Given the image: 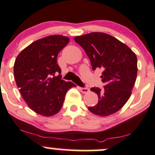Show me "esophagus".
<instances>
[{
  "label": "esophagus",
  "instance_id": "34e87169",
  "mask_svg": "<svg viewBox=\"0 0 155 155\" xmlns=\"http://www.w3.org/2000/svg\"><path fill=\"white\" fill-rule=\"evenodd\" d=\"M79 90L83 94H86V93H88L90 91L89 88H87V87H79Z\"/></svg>",
  "mask_w": 155,
  "mask_h": 155
}]
</instances>
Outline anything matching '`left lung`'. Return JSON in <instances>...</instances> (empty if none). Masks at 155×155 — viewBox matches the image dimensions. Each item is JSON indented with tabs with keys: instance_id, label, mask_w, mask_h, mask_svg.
<instances>
[{
	"instance_id": "obj_1",
	"label": "left lung",
	"mask_w": 155,
	"mask_h": 155,
	"mask_svg": "<svg viewBox=\"0 0 155 155\" xmlns=\"http://www.w3.org/2000/svg\"><path fill=\"white\" fill-rule=\"evenodd\" d=\"M84 49L93 70L101 68L103 90L92 87L98 95V103L88 110L96 115L107 117L116 113L127 102L137 74L136 54L126 45L104 32H91L74 38Z\"/></svg>"
}]
</instances>
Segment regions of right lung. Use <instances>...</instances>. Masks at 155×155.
<instances>
[{"label": "right lung", "instance_id": "1", "mask_svg": "<svg viewBox=\"0 0 155 155\" xmlns=\"http://www.w3.org/2000/svg\"><path fill=\"white\" fill-rule=\"evenodd\" d=\"M70 38L49 35L22 50L14 64V76L23 99L38 114L51 117L61 110L66 93L76 84L61 79L58 53Z\"/></svg>", "mask_w": 155, "mask_h": 155}]
</instances>
